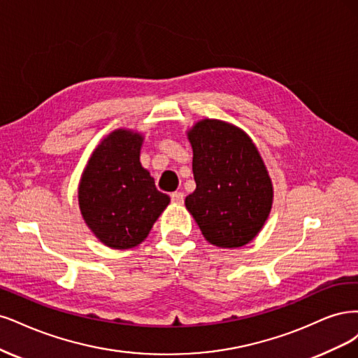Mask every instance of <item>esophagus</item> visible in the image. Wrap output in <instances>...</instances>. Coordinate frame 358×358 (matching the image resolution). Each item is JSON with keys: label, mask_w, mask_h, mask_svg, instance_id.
Returning <instances> with one entry per match:
<instances>
[{"label": "esophagus", "mask_w": 358, "mask_h": 358, "mask_svg": "<svg viewBox=\"0 0 358 358\" xmlns=\"http://www.w3.org/2000/svg\"><path fill=\"white\" fill-rule=\"evenodd\" d=\"M171 201L174 203H182L184 202V193H181V192L171 193Z\"/></svg>", "instance_id": "obj_1"}]
</instances>
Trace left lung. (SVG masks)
I'll list each match as a JSON object with an SVG mask.
<instances>
[{"instance_id":"1","label":"left lung","mask_w":358,"mask_h":358,"mask_svg":"<svg viewBox=\"0 0 358 358\" xmlns=\"http://www.w3.org/2000/svg\"><path fill=\"white\" fill-rule=\"evenodd\" d=\"M187 136L196 189L186 198V208L210 244H248L269 217L273 199L257 147L242 129L214 119L198 122Z\"/></svg>"}]
</instances>
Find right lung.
Listing matches in <instances>:
<instances>
[{
    "label": "right lung",
    "mask_w": 358,
    "mask_h": 358,
    "mask_svg": "<svg viewBox=\"0 0 358 358\" xmlns=\"http://www.w3.org/2000/svg\"><path fill=\"white\" fill-rule=\"evenodd\" d=\"M143 141L134 131L111 132L92 153L80 180L78 205L85 222L114 250L141 244L171 201L141 166Z\"/></svg>",
    "instance_id": "obj_1"
}]
</instances>
